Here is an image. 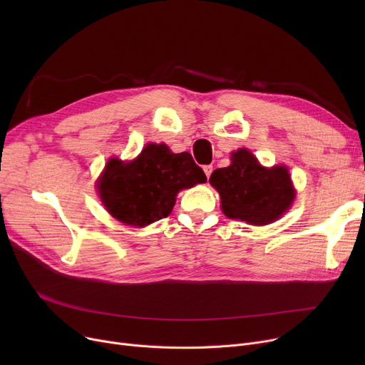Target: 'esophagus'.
I'll return each instance as SVG.
<instances>
[{"label": "esophagus", "instance_id": "esophagus-1", "mask_svg": "<svg viewBox=\"0 0 365 365\" xmlns=\"http://www.w3.org/2000/svg\"><path fill=\"white\" fill-rule=\"evenodd\" d=\"M202 168H204V173H205L207 179H210V176H212V171H213V165H204Z\"/></svg>", "mask_w": 365, "mask_h": 365}]
</instances>
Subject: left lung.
<instances>
[{
    "mask_svg": "<svg viewBox=\"0 0 365 365\" xmlns=\"http://www.w3.org/2000/svg\"><path fill=\"white\" fill-rule=\"evenodd\" d=\"M210 183L220 195L225 216L255 226L279 219L296 198L287 167L266 168L244 148L231 153V165L212 173Z\"/></svg>",
    "mask_w": 365,
    "mask_h": 365,
    "instance_id": "left-lung-1",
    "label": "left lung"
}]
</instances>
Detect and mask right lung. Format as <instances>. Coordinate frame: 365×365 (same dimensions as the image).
I'll return each mask as SVG.
<instances>
[{"instance_id":"1","label":"right lung","mask_w":365,"mask_h":365,"mask_svg":"<svg viewBox=\"0 0 365 365\" xmlns=\"http://www.w3.org/2000/svg\"><path fill=\"white\" fill-rule=\"evenodd\" d=\"M205 180L190 153H173L164 143H148L133 161L110 158L98 179V192L112 217L143 227L167 217L182 189Z\"/></svg>"}]
</instances>
